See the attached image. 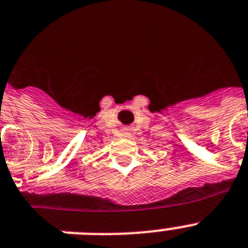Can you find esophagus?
<instances>
[{
  "label": "esophagus",
  "instance_id": "esophagus-1",
  "mask_svg": "<svg viewBox=\"0 0 248 248\" xmlns=\"http://www.w3.org/2000/svg\"><path fill=\"white\" fill-rule=\"evenodd\" d=\"M128 132H129V129H128V128L124 129V133H125V134H128Z\"/></svg>",
  "mask_w": 248,
  "mask_h": 248
}]
</instances>
